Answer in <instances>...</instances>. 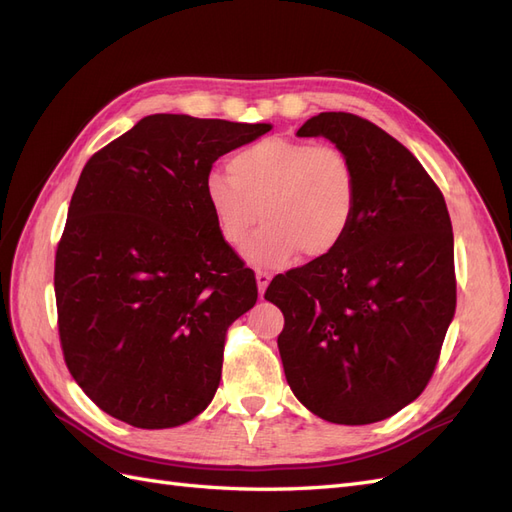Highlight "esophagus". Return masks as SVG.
Returning <instances> with one entry per match:
<instances>
[{
    "mask_svg": "<svg viewBox=\"0 0 512 512\" xmlns=\"http://www.w3.org/2000/svg\"><path fill=\"white\" fill-rule=\"evenodd\" d=\"M256 282H258V294L262 297V294H265V288L271 282V273L265 269H256Z\"/></svg>",
    "mask_w": 512,
    "mask_h": 512,
    "instance_id": "obj_1",
    "label": "esophagus"
}]
</instances>
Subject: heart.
<instances>
[{
    "mask_svg": "<svg viewBox=\"0 0 512 512\" xmlns=\"http://www.w3.org/2000/svg\"><path fill=\"white\" fill-rule=\"evenodd\" d=\"M205 198L230 247H241L258 220L265 222L247 258L282 267L297 254L320 260L342 245L359 203V177L335 145L265 138L232 153L228 173H211Z\"/></svg>",
    "mask_w": 512,
    "mask_h": 512,
    "instance_id": "1",
    "label": "heart"
}]
</instances>
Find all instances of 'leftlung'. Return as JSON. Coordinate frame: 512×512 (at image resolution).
I'll return each mask as SVG.
<instances>
[{
    "label": "left lung",
    "mask_w": 512,
    "mask_h": 512,
    "mask_svg": "<svg viewBox=\"0 0 512 512\" xmlns=\"http://www.w3.org/2000/svg\"><path fill=\"white\" fill-rule=\"evenodd\" d=\"M297 136L348 153L359 203L331 256L271 280L265 299L284 314L277 348L307 410L369 425L421 395L438 365L457 305L453 226L436 181L376 123L320 113Z\"/></svg>",
    "instance_id": "8db88e82"
}]
</instances>
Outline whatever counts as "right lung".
<instances>
[{"label": "right lung", "mask_w": 512, "mask_h": 512, "mask_svg": "<svg viewBox=\"0 0 512 512\" xmlns=\"http://www.w3.org/2000/svg\"><path fill=\"white\" fill-rule=\"evenodd\" d=\"M269 130L149 115L85 164L55 254L57 327L72 378L106 414L168 429L211 404L228 327L258 286L220 235L205 179Z\"/></svg>", "instance_id": "obj_1"}]
</instances>
